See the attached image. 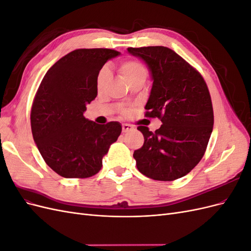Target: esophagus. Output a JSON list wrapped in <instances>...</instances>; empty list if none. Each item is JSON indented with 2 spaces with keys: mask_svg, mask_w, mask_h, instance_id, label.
<instances>
[{
  "mask_svg": "<svg viewBox=\"0 0 251 251\" xmlns=\"http://www.w3.org/2000/svg\"><path fill=\"white\" fill-rule=\"evenodd\" d=\"M133 126H131V125H127V124H124L123 125V132L124 133H126V132H130V131H132L133 130Z\"/></svg>",
  "mask_w": 251,
  "mask_h": 251,
  "instance_id": "1",
  "label": "esophagus"
}]
</instances>
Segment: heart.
<instances>
[{
  "instance_id": "1",
  "label": "heart",
  "mask_w": 251,
  "mask_h": 251,
  "mask_svg": "<svg viewBox=\"0 0 251 251\" xmlns=\"http://www.w3.org/2000/svg\"><path fill=\"white\" fill-rule=\"evenodd\" d=\"M118 72L123 79L127 83L135 80H146L148 77V68L136 59H126L121 62L118 66ZM111 78V73L109 68L103 67L98 72L96 77V89L98 93H101L107 88Z\"/></svg>"
}]
</instances>
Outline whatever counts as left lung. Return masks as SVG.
<instances>
[{"mask_svg":"<svg viewBox=\"0 0 251 251\" xmlns=\"http://www.w3.org/2000/svg\"><path fill=\"white\" fill-rule=\"evenodd\" d=\"M127 52L147 64L153 79L146 116L162 123L155 132L137 127L144 143L133 154L136 165L151 179H179L200 162L212 132L214 111L206 82L170 48H127Z\"/></svg>","mask_w":251,"mask_h":251,"instance_id":"8db88e82","label":"left lung"}]
</instances>
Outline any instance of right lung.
I'll return each mask as SVG.
<instances>
[{
	"label": "right lung",
	"mask_w": 251,
	"mask_h": 251,
	"mask_svg": "<svg viewBox=\"0 0 251 251\" xmlns=\"http://www.w3.org/2000/svg\"><path fill=\"white\" fill-rule=\"evenodd\" d=\"M119 54L104 48L74 50L50 68L37 89L30 114L32 136L45 162L59 176H94L119 137L117 121L98 125L83 116L97 96L98 72Z\"/></svg>",
	"instance_id": "obj_1"
}]
</instances>
